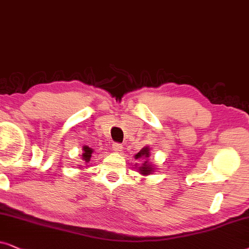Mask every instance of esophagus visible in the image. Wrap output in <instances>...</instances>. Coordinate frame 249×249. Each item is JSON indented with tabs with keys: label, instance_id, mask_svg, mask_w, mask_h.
Instances as JSON below:
<instances>
[{
	"label": "esophagus",
	"instance_id": "34e87169",
	"mask_svg": "<svg viewBox=\"0 0 249 249\" xmlns=\"http://www.w3.org/2000/svg\"><path fill=\"white\" fill-rule=\"evenodd\" d=\"M122 149H123L122 143H114V144H112V150H114L115 152L122 151Z\"/></svg>",
	"mask_w": 249,
	"mask_h": 249
}]
</instances>
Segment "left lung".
<instances>
[{
    "instance_id": "1",
    "label": "left lung",
    "mask_w": 249,
    "mask_h": 249,
    "mask_svg": "<svg viewBox=\"0 0 249 249\" xmlns=\"http://www.w3.org/2000/svg\"><path fill=\"white\" fill-rule=\"evenodd\" d=\"M149 156H150V149H149V147H144L135 155V159H148ZM138 171L142 175H149L154 172V168H152L150 163H148V160H145L144 163H142L141 167H139Z\"/></svg>"
}]
</instances>
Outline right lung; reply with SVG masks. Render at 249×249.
<instances>
[{
	"label": "right lung",
	"mask_w": 249,
	"mask_h": 249,
	"mask_svg": "<svg viewBox=\"0 0 249 249\" xmlns=\"http://www.w3.org/2000/svg\"><path fill=\"white\" fill-rule=\"evenodd\" d=\"M92 152H93V149H91L90 147H88V145H84V147H83L82 159H83V160H84L85 164L90 163L91 157H92Z\"/></svg>",
	"instance_id": "right-lung-1"
}]
</instances>
